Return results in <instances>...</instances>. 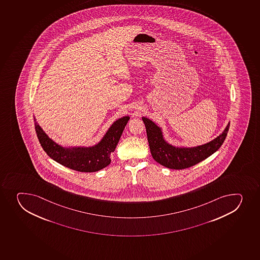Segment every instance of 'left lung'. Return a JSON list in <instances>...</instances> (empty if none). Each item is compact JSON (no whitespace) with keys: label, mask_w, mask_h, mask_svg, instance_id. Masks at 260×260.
<instances>
[{"label":"left lung","mask_w":260,"mask_h":260,"mask_svg":"<svg viewBox=\"0 0 260 260\" xmlns=\"http://www.w3.org/2000/svg\"><path fill=\"white\" fill-rule=\"evenodd\" d=\"M147 131L150 151L156 162L172 170L190 168L219 150L224 143L229 131L230 123L219 137L208 143L194 147H175L165 142L162 131L149 118H142Z\"/></svg>","instance_id":"8db88e82"}]
</instances>
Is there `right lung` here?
<instances>
[{
  "label": "right lung",
  "instance_id": "1",
  "mask_svg": "<svg viewBox=\"0 0 260 260\" xmlns=\"http://www.w3.org/2000/svg\"><path fill=\"white\" fill-rule=\"evenodd\" d=\"M34 119L39 142L51 158L71 170L90 173L101 170L110 164L111 153L114 152L129 117L124 116L116 120L98 144L72 148H64L50 139L37 123L36 118Z\"/></svg>",
  "mask_w": 260,
  "mask_h": 260
}]
</instances>
